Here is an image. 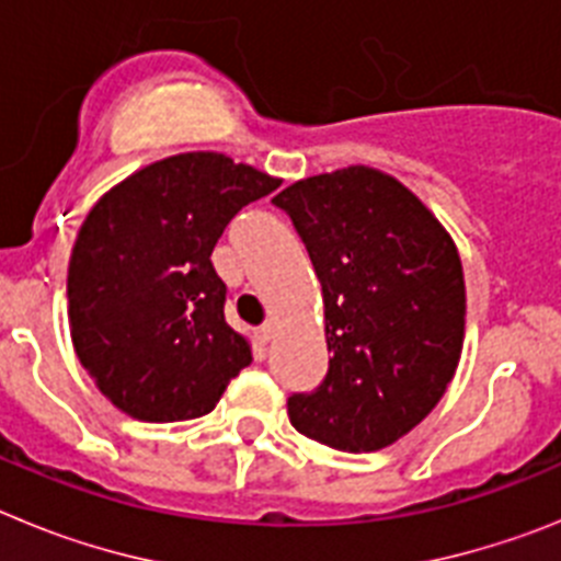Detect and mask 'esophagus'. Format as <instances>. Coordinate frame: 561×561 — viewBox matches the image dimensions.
<instances>
[{"mask_svg":"<svg viewBox=\"0 0 561 561\" xmlns=\"http://www.w3.org/2000/svg\"><path fill=\"white\" fill-rule=\"evenodd\" d=\"M255 336H257V342H261V345H266V342H272V336H275V325L264 323L261 329L255 331Z\"/></svg>","mask_w":561,"mask_h":561,"instance_id":"obj_1","label":"esophagus"}]
</instances>
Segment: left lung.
<instances>
[{"instance_id":"1","label":"left lung","mask_w":561,"mask_h":561,"mask_svg":"<svg viewBox=\"0 0 561 561\" xmlns=\"http://www.w3.org/2000/svg\"><path fill=\"white\" fill-rule=\"evenodd\" d=\"M272 205L320 277L331 351L325 379L286 401L291 427L342 453L388 447L458 368L466 289L453 238L401 182L365 165L295 182Z\"/></svg>"}]
</instances>
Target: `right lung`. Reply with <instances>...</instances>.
Here are the masks:
<instances>
[{
	"label": "right lung",
	"mask_w": 561,
	"mask_h": 561,
	"mask_svg": "<svg viewBox=\"0 0 561 561\" xmlns=\"http://www.w3.org/2000/svg\"><path fill=\"white\" fill-rule=\"evenodd\" d=\"M277 185L193 151L142 168L92 207L69 257V325L114 408L160 424L199 419L250 365L210 255L232 216Z\"/></svg>",
	"instance_id": "obj_1"
}]
</instances>
